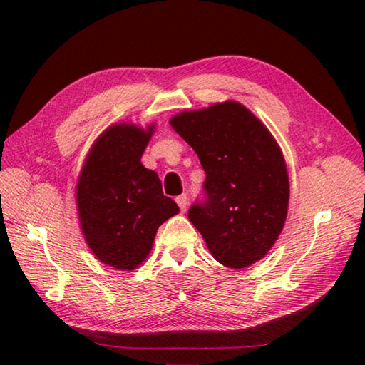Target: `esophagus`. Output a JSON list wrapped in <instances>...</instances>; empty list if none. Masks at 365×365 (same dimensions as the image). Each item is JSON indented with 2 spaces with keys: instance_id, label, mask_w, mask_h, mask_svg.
Returning a JSON list of instances; mask_svg holds the SVG:
<instances>
[{
  "instance_id": "obj_1",
  "label": "esophagus",
  "mask_w": 365,
  "mask_h": 365,
  "mask_svg": "<svg viewBox=\"0 0 365 365\" xmlns=\"http://www.w3.org/2000/svg\"><path fill=\"white\" fill-rule=\"evenodd\" d=\"M175 202L178 204V207H180L182 212L187 210V207H188V197H187V195H180V196H178V197L175 199Z\"/></svg>"
}]
</instances>
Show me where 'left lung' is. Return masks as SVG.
I'll return each mask as SVG.
<instances>
[{"label": "left lung", "instance_id": "8db88e82", "mask_svg": "<svg viewBox=\"0 0 365 365\" xmlns=\"http://www.w3.org/2000/svg\"><path fill=\"white\" fill-rule=\"evenodd\" d=\"M170 125L205 170V199L188 218L213 257L237 269L265 257L284 227L290 191L273 135L238 102L183 111Z\"/></svg>", "mask_w": 365, "mask_h": 365}]
</instances>
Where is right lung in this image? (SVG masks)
<instances>
[{
    "label": "right lung",
    "instance_id": "add662e5",
    "mask_svg": "<svg viewBox=\"0 0 365 365\" xmlns=\"http://www.w3.org/2000/svg\"><path fill=\"white\" fill-rule=\"evenodd\" d=\"M155 125L131 123L106 128L89 150L76 185L81 230L96 257L130 271L149 255L163 222L178 213L163 195L155 170L141 157Z\"/></svg>",
    "mask_w": 365,
    "mask_h": 365
}]
</instances>
